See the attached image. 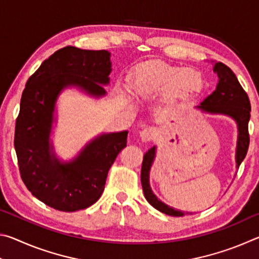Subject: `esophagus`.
<instances>
[{"instance_id": "34e87169", "label": "esophagus", "mask_w": 259, "mask_h": 259, "mask_svg": "<svg viewBox=\"0 0 259 259\" xmlns=\"http://www.w3.org/2000/svg\"><path fill=\"white\" fill-rule=\"evenodd\" d=\"M156 136V130L153 126H146L139 133V137L143 142H150V140L154 139Z\"/></svg>"}]
</instances>
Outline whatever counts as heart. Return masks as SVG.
I'll return each instance as SVG.
<instances>
[{
	"mask_svg": "<svg viewBox=\"0 0 259 259\" xmlns=\"http://www.w3.org/2000/svg\"><path fill=\"white\" fill-rule=\"evenodd\" d=\"M130 83L135 93L143 97L164 93V100L170 105L194 98L204 88L203 76L199 71L163 63L138 67Z\"/></svg>",
	"mask_w": 259,
	"mask_h": 259,
	"instance_id": "b5f03b06",
	"label": "heart"
}]
</instances>
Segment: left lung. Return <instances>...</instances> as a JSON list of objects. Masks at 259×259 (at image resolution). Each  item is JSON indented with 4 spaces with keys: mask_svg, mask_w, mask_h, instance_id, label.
<instances>
[{
    "mask_svg": "<svg viewBox=\"0 0 259 259\" xmlns=\"http://www.w3.org/2000/svg\"><path fill=\"white\" fill-rule=\"evenodd\" d=\"M211 64L213 65V72L218 76L216 89L207 98H204L200 105L195 106V108H198L202 113L211 114V115L229 116L235 122L236 128H238V139H236L235 147V168L239 169L241 162L247 155L249 147L248 123L250 120V102H249L248 95L245 94L235 74L232 72L230 67H227L221 61L219 63L211 61ZM155 156L156 146L151 147L144 154L142 172H140L144 195H145L148 203L159 211L169 214V216L182 217L185 214V211L169 207L168 204L157 199V196L152 191L150 185V172Z\"/></svg>",
    "mask_w": 259,
    "mask_h": 259,
    "instance_id": "left-lung-1",
    "label": "left lung"
}]
</instances>
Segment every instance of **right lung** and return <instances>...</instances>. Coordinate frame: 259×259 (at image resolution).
<instances>
[{
    "instance_id": "right-lung-1",
    "label": "right lung",
    "mask_w": 259,
    "mask_h": 259,
    "mask_svg": "<svg viewBox=\"0 0 259 259\" xmlns=\"http://www.w3.org/2000/svg\"><path fill=\"white\" fill-rule=\"evenodd\" d=\"M111 72V52L66 47L43 61L26 83L15 131L20 176L35 198L51 208L73 212L97 202L109 168L126 146V130L102 134L75 157L64 161L57 156L51 140L61 93L75 88L102 98Z\"/></svg>"
}]
</instances>
